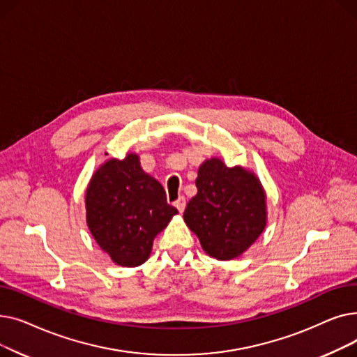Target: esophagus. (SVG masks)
<instances>
[{
    "label": "esophagus",
    "instance_id": "obj_1",
    "mask_svg": "<svg viewBox=\"0 0 357 357\" xmlns=\"http://www.w3.org/2000/svg\"><path fill=\"white\" fill-rule=\"evenodd\" d=\"M185 205H186V199L185 197H179L176 201H175V207L178 208L179 213H182L185 210Z\"/></svg>",
    "mask_w": 357,
    "mask_h": 357
}]
</instances>
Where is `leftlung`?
<instances>
[{
	"mask_svg": "<svg viewBox=\"0 0 357 357\" xmlns=\"http://www.w3.org/2000/svg\"><path fill=\"white\" fill-rule=\"evenodd\" d=\"M195 185L198 192L183 213L186 226L211 257L240 256L266 226V197L259 179L214 158L199 166Z\"/></svg>",
	"mask_w": 357,
	"mask_h": 357,
	"instance_id": "1",
	"label": "left lung"
}]
</instances>
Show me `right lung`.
Masks as SVG:
<instances>
[{
	"label": "right lung",
	"instance_id": "1",
	"mask_svg": "<svg viewBox=\"0 0 357 357\" xmlns=\"http://www.w3.org/2000/svg\"><path fill=\"white\" fill-rule=\"evenodd\" d=\"M86 222L114 264L135 268L147 260L153 238L178 210L163 186L143 172L139 156L111 159L93 174L85 195Z\"/></svg>",
	"mask_w": 357,
	"mask_h": 357
}]
</instances>
